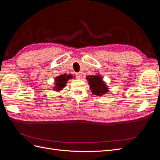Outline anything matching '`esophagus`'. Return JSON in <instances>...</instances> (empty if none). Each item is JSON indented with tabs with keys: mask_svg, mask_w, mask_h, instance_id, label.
<instances>
[{
	"mask_svg": "<svg viewBox=\"0 0 160 160\" xmlns=\"http://www.w3.org/2000/svg\"><path fill=\"white\" fill-rule=\"evenodd\" d=\"M75 75H76V78L77 79H81V73H79V72H77V73H76L75 74Z\"/></svg>",
	"mask_w": 160,
	"mask_h": 160,
	"instance_id": "34e87169",
	"label": "esophagus"
}]
</instances>
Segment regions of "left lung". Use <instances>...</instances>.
<instances>
[{"instance_id": "1", "label": "left lung", "mask_w": 160, "mask_h": 160, "mask_svg": "<svg viewBox=\"0 0 160 160\" xmlns=\"http://www.w3.org/2000/svg\"><path fill=\"white\" fill-rule=\"evenodd\" d=\"M89 82L90 89L94 95L102 96L109 91V88L99 75H89L86 77Z\"/></svg>"}]
</instances>
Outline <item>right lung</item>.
<instances>
[{"label":"right lung","instance_id":"1","mask_svg":"<svg viewBox=\"0 0 160 160\" xmlns=\"http://www.w3.org/2000/svg\"><path fill=\"white\" fill-rule=\"evenodd\" d=\"M72 78V75H71V74L69 75L64 74V75H61L57 77L55 79V88H53V90L57 91H60L66 86L67 81Z\"/></svg>","mask_w":160,"mask_h":160}]
</instances>
